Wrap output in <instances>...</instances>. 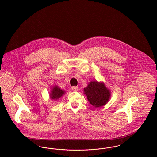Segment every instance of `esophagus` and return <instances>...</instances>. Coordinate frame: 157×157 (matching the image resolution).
Here are the masks:
<instances>
[{"label": "esophagus", "mask_w": 157, "mask_h": 157, "mask_svg": "<svg viewBox=\"0 0 157 157\" xmlns=\"http://www.w3.org/2000/svg\"><path fill=\"white\" fill-rule=\"evenodd\" d=\"M78 90V87L76 86H74L72 87V90L74 91H77Z\"/></svg>", "instance_id": "obj_1"}]
</instances>
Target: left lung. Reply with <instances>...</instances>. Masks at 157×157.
I'll use <instances>...</instances> for the list:
<instances>
[{"mask_svg": "<svg viewBox=\"0 0 157 157\" xmlns=\"http://www.w3.org/2000/svg\"><path fill=\"white\" fill-rule=\"evenodd\" d=\"M83 90L90 104L96 108L106 104L111 97L110 90L103 82L91 81Z\"/></svg>", "mask_w": 157, "mask_h": 157, "instance_id": "8db88e82", "label": "left lung"}]
</instances>
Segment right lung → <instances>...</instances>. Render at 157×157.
Segmentation results:
<instances>
[{"label":"right lung","mask_w":157,"mask_h":157,"mask_svg":"<svg viewBox=\"0 0 157 157\" xmlns=\"http://www.w3.org/2000/svg\"><path fill=\"white\" fill-rule=\"evenodd\" d=\"M65 92L61 90L58 86H54L52 88L51 92L50 93L51 98L53 100H57L64 95Z\"/></svg>","instance_id":"right-lung-1"}]
</instances>
